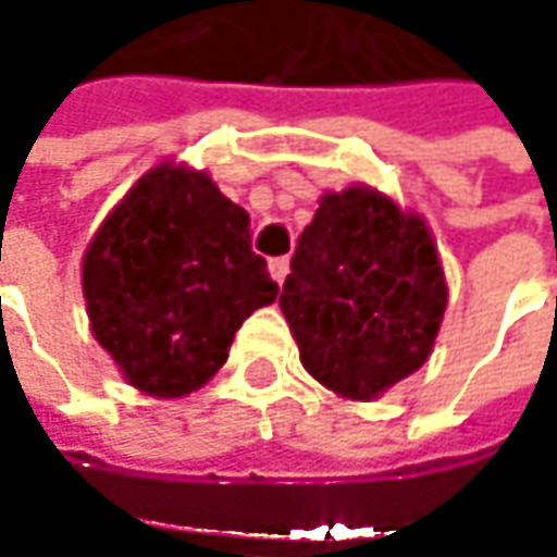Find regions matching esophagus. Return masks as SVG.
<instances>
[{
  "mask_svg": "<svg viewBox=\"0 0 557 557\" xmlns=\"http://www.w3.org/2000/svg\"><path fill=\"white\" fill-rule=\"evenodd\" d=\"M286 274H289V258H274V261H271V277L277 280V283H283Z\"/></svg>",
  "mask_w": 557,
  "mask_h": 557,
  "instance_id": "34e87169",
  "label": "esophagus"
}]
</instances>
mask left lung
Returning <instances> with one entry per match:
<instances>
[{"label": "left lung", "mask_w": 557, "mask_h": 557, "mask_svg": "<svg viewBox=\"0 0 557 557\" xmlns=\"http://www.w3.org/2000/svg\"><path fill=\"white\" fill-rule=\"evenodd\" d=\"M445 306L442 258L419 212L364 183L322 193L280 293L299 361L322 387L371 403L416 374Z\"/></svg>", "instance_id": "left-lung-1"}]
</instances>
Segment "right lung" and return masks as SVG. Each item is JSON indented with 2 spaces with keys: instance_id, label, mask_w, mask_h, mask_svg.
Wrapping results in <instances>:
<instances>
[{
  "instance_id": "right-lung-1",
  "label": "right lung",
  "mask_w": 557,
  "mask_h": 557,
  "mask_svg": "<svg viewBox=\"0 0 557 557\" xmlns=\"http://www.w3.org/2000/svg\"><path fill=\"white\" fill-rule=\"evenodd\" d=\"M96 342L154 399L199 389L228 358L242 322L277 299L251 251V219L206 170L164 161L106 215L83 255Z\"/></svg>"
}]
</instances>
